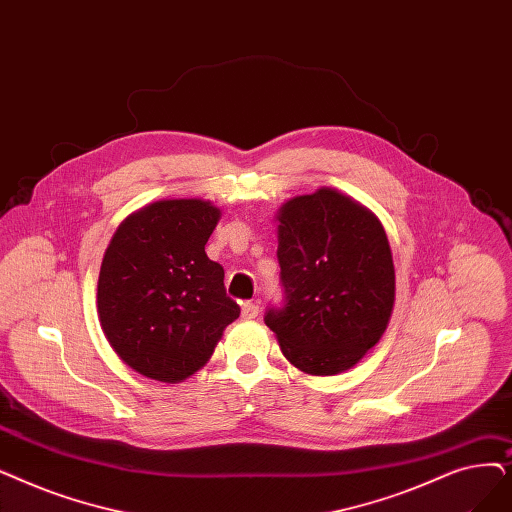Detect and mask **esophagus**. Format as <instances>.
Returning <instances> with one entry per match:
<instances>
[{"label": "esophagus", "instance_id": "esophagus-1", "mask_svg": "<svg viewBox=\"0 0 512 512\" xmlns=\"http://www.w3.org/2000/svg\"><path fill=\"white\" fill-rule=\"evenodd\" d=\"M259 314V307L255 303H242V318L244 320H253Z\"/></svg>", "mask_w": 512, "mask_h": 512}]
</instances>
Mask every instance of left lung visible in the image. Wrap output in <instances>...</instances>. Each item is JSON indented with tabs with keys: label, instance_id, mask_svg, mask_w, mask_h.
Segmentation results:
<instances>
[{
	"label": "left lung",
	"instance_id": "left-lung-1",
	"mask_svg": "<svg viewBox=\"0 0 512 512\" xmlns=\"http://www.w3.org/2000/svg\"><path fill=\"white\" fill-rule=\"evenodd\" d=\"M276 221L286 305L265 324L301 372H345L381 341L393 314L387 232L368 207L326 186L286 201Z\"/></svg>",
	"mask_w": 512,
	"mask_h": 512
}]
</instances>
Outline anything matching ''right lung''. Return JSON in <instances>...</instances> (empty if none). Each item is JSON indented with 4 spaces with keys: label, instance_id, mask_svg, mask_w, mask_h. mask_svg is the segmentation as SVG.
<instances>
[{
    "label": "right lung",
    "instance_id": "obj_1",
    "mask_svg": "<svg viewBox=\"0 0 512 512\" xmlns=\"http://www.w3.org/2000/svg\"><path fill=\"white\" fill-rule=\"evenodd\" d=\"M221 211L203 198H163L127 215L106 247L98 318L138 374L182 383L201 370L240 307L205 244Z\"/></svg>",
    "mask_w": 512,
    "mask_h": 512
}]
</instances>
